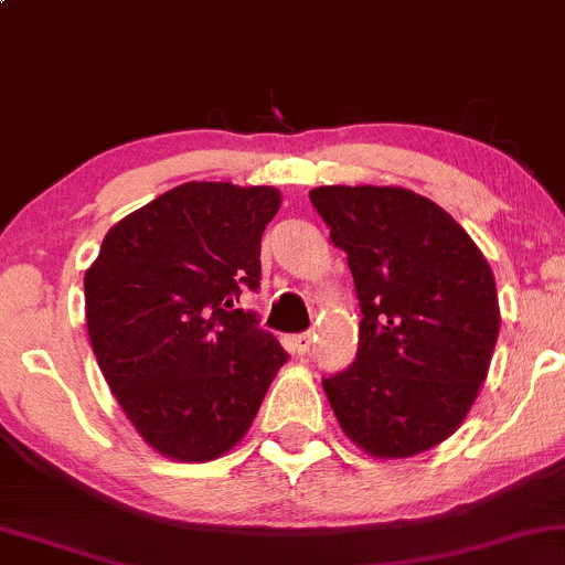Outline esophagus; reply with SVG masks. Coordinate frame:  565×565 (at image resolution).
I'll use <instances>...</instances> for the list:
<instances>
[{
  "mask_svg": "<svg viewBox=\"0 0 565 565\" xmlns=\"http://www.w3.org/2000/svg\"><path fill=\"white\" fill-rule=\"evenodd\" d=\"M291 348H295L297 355H305V352H310L312 348V337L310 334H297L291 339Z\"/></svg>",
  "mask_w": 565,
  "mask_h": 565,
  "instance_id": "34e87169",
  "label": "esophagus"
}]
</instances>
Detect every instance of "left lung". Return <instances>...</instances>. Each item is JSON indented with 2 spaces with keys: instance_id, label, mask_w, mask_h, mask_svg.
<instances>
[{
  "instance_id": "1",
  "label": "left lung",
  "mask_w": 565,
  "mask_h": 565,
  "mask_svg": "<svg viewBox=\"0 0 565 565\" xmlns=\"http://www.w3.org/2000/svg\"><path fill=\"white\" fill-rule=\"evenodd\" d=\"M310 202L348 253L358 358L323 392L342 431L382 460L413 458L463 424L492 363L498 287L450 213L403 186H318Z\"/></svg>"
}]
</instances>
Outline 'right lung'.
<instances>
[{
    "instance_id": "obj_1",
    "label": "right lung",
    "mask_w": 565,
    "mask_h": 565,
    "mask_svg": "<svg viewBox=\"0 0 565 565\" xmlns=\"http://www.w3.org/2000/svg\"><path fill=\"white\" fill-rule=\"evenodd\" d=\"M276 186L189 181L128 213L86 268V329L102 376L154 452L207 463L242 441L287 352L253 312ZM239 300V297H236Z\"/></svg>"
}]
</instances>
